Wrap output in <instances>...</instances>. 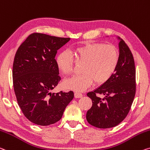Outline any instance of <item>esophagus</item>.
<instances>
[{
    "label": "esophagus",
    "instance_id": "obj_1",
    "mask_svg": "<svg viewBox=\"0 0 150 150\" xmlns=\"http://www.w3.org/2000/svg\"><path fill=\"white\" fill-rule=\"evenodd\" d=\"M83 97V94L81 93L75 92V98H81V97Z\"/></svg>",
    "mask_w": 150,
    "mask_h": 150
}]
</instances>
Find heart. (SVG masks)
Here are the masks:
<instances>
[{"instance_id":"obj_1","label":"heart","mask_w":150,"mask_h":150,"mask_svg":"<svg viewBox=\"0 0 150 150\" xmlns=\"http://www.w3.org/2000/svg\"><path fill=\"white\" fill-rule=\"evenodd\" d=\"M77 60L83 62L79 75L65 79L64 87L76 91H83L92 84H102L113 75L120 61L117 49L112 45L85 43L73 49ZM73 57L68 51H63L56 58L57 66L64 75L73 71Z\"/></svg>"}]
</instances>
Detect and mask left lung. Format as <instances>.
<instances>
[{
    "instance_id": "1",
    "label": "left lung",
    "mask_w": 150,
    "mask_h": 150,
    "mask_svg": "<svg viewBox=\"0 0 150 150\" xmlns=\"http://www.w3.org/2000/svg\"><path fill=\"white\" fill-rule=\"evenodd\" d=\"M120 61L113 75L108 81L89 92L92 106L87 111L86 119L93 126L101 129L115 127L126 117L135 94V69L134 59L126 43L120 37ZM104 96L101 99L96 96Z\"/></svg>"
}]
</instances>
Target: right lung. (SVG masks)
Segmentation results:
<instances>
[{
	"label": "right lung",
	"mask_w": 150,
	"mask_h": 150,
	"mask_svg": "<svg viewBox=\"0 0 150 150\" xmlns=\"http://www.w3.org/2000/svg\"><path fill=\"white\" fill-rule=\"evenodd\" d=\"M70 39L33 33L15 54L14 90L23 114L35 124L47 126L57 122L74 97L72 91L51 92L61 80L56 54Z\"/></svg>",
	"instance_id": "add662e5"
}]
</instances>
